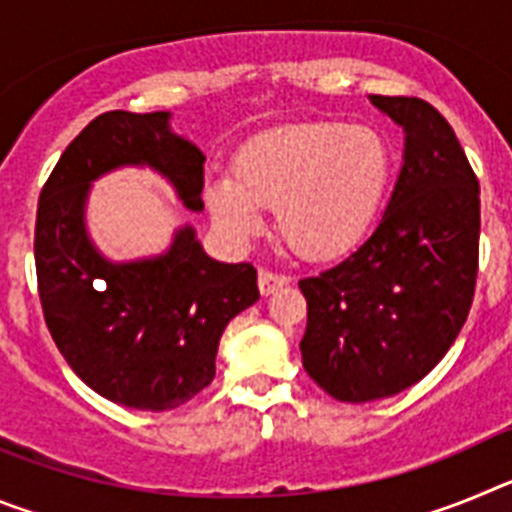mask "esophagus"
<instances>
[{
    "label": "esophagus",
    "instance_id": "34e87169",
    "mask_svg": "<svg viewBox=\"0 0 512 512\" xmlns=\"http://www.w3.org/2000/svg\"><path fill=\"white\" fill-rule=\"evenodd\" d=\"M287 284H289V277H282V274H271V271H266V269L259 271V292L264 297L274 295L277 289L287 287Z\"/></svg>",
    "mask_w": 512,
    "mask_h": 512
}]
</instances>
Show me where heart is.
Instances as JSON below:
<instances>
[{
	"label": "heart",
	"instance_id": "heart-1",
	"mask_svg": "<svg viewBox=\"0 0 512 512\" xmlns=\"http://www.w3.org/2000/svg\"><path fill=\"white\" fill-rule=\"evenodd\" d=\"M392 179V148L379 130L343 122H302L248 140L235 176L207 184L215 225L248 241L277 205V228L305 259L351 251L372 228Z\"/></svg>",
	"mask_w": 512,
	"mask_h": 512
}]
</instances>
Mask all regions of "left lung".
I'll use <instances>...</instances> for the list:
<instances>
[{
  "mask_svg": "<svg viewBox=\"0 0 512 512\" xmlns=\"http://www.w3.org/2000/svg\"><path fill=\"white\" fill-rule=\"evenodd\" d=\"M405 133L402 169L374 233L300 282L302 366L341 402L408 390L467 320L479 259V182L454 130L418 97L369 94Z\"/></svg>",
  "mask_w": 512,
  "mask_h": 512,
  "instance_id": "8db88e82",
  "label": "left lung"
}]
</instances>
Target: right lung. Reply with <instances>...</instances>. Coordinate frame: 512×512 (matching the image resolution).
<instances>
[{
    "instance_id": "right-lung-1",
    "label": "right lung",
    "mask_w": 512,
    "mask_h": 512,
    "mask_svg": "<svg viewBox=\"0 0 512 512\" xmlns=\"http://www.w3.org/2000/svg\"><path fill=\"white\" fill-rule=\"evenodd\" d=\"M148 166L202 212L205 153L171 130V112L94 117L58 158L38 202L35 269L45 325L76 377L135 410H171L215 377L225 325L259 300L251 264L210 259L192 225L158 256L107 259L87 230L99 176Z\"/></svg>"
}]
</instances>
